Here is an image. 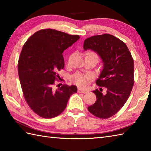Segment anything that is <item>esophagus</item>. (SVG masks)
<instances>
[{
    "label": "esophagus",
    "instance_id": "34e87169",
    "mask_svg": "<svg viewBox=\"0 0 151 151\" xmlns=\"http://www.w3.org/2000/svg\"><path fill=\"white\" fill-rule=\"evenodd\" d=\"M88 91L86 90H84V89H82L81 88L78 89V93H86Z\"/></svg>",
    "mask_w": 151,
    "mask_h": 151
}]
</instances>
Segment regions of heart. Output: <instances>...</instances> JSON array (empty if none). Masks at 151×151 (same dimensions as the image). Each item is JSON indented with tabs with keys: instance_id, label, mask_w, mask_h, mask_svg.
<instances>
[{
	"instance_id": "heart-1",
	"label": "heart",
	"mask_w": 151,
	"mask_h": 151,
	"mask_svg": "<svg viewBox=\"0 0 151 151\" xmlns=\"http://www.w3.org/2000/svg\"><path fill=\"white\" fill-rule=\"evenodd\" d=\"M88 53L93 54L97 56L96 54L92 52H88ZM92 76L89 74H82L77 73L73 75L71 77L72 81L80 87H84L88 83L91 81Z\"/></svg>"
}]
</instances>
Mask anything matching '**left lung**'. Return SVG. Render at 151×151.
Returning a JSON list of instances; mask_svg holds the SVG:
<instances>
[{"label":"left lung","mask_w":151,"mask_h":151,"mask_svg":"<svg viewBox=\"0 0 151 151\" xmlns=\"http://www.w3.org/2000/svg\"><path fill=\"white\" fill-rule=\"evenodd\" d=\"M84 49L94 51L103 67L96 84L100 89L93 92L97 100L88 109L95 116L107 119L120 110L129 99L134 86V60L127 46L112 35L91 36L84 42ZM107 92L102 93V88Z\"/></svg>","instance_id":"8db88e82"}]
</instances>
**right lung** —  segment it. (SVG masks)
I'll use <instances>...</instances> for the list:
<instances>
[{
  "label": "right lung",
  "instance_id": "1",
  "mask_svg": "<svg viewBox=\"0 0 151 151\" xmlns=\"http://www.w3.org/2000/svg\"><path fill=\"white\" fill-rule=\"evenodd\" d=\"M80 38L53 29L41 30L24 43L19 58L18 73L25 100L35 113L53 118L65 110L76 86L54 88L57 71L64 67L62 53ZM59 85V84H58Z\"/></svg>",
  "mask_w": 151,
  "mask_h": 151
}]
</instances>
